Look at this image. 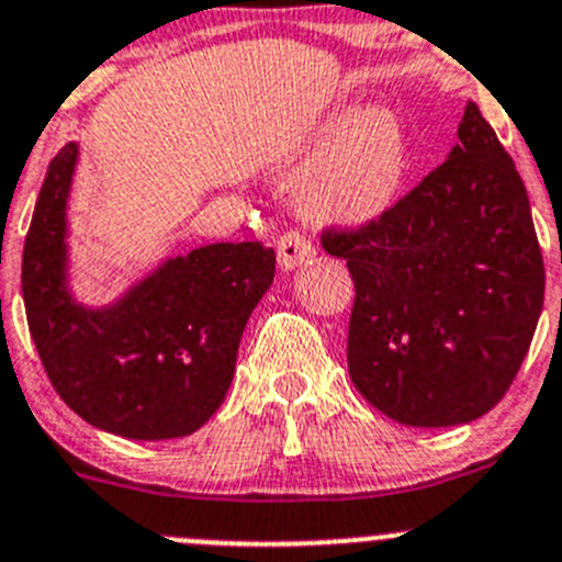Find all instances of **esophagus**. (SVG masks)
<instances>
[{"label":"esophagus","instance_id":"esophagus-1","mask_svg":"<svg viewBox=\"0 0 562 562\" xmlns=\"http://www.w3.org/2000/svg\"><path fill=\"white\" fill-rule=\"evenodd\" d=\"M313 257H316V249H313V244L305 238V235L285 233L280 235V240H277V260H280V266L285 271L311 263Z\"/></svg>","mask_w":562,"mask_h":562}]
</instances>
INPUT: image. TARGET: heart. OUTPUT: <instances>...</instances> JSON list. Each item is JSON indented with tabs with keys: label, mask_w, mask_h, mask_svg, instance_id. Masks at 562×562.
<instances>
[{
	"label": "heart",
	"mask_w": 562,
	"mask_h": 562,
	"mask_svg": "<svg viewBox=\"0 0 562 562\" xmlns=\"http://www.w3.org/2000/svg\"><path fill=\"white\" fill-rule=\"evenodd\" d=\"M302 180L296 207L316 227L358 229L400 202L411 175V138L391 104H366L333 115L280 169Z\"/></svg>",
	"instance_id": "obj_1"
}]
</instances>
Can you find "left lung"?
Returning <instances> with one entry per match:
<instances>
[{"instance_id": "1", "label": "left lung", "mask_w": 562, "mask_h": 562, "mask_svg": "<svg viewBox=\"0 0 562 562\" xmlns=\"http://www.w3.org/2000/svg\"><path fill=\"white\" fill-rule=\"evenodd\" d=\"M355 280L349 376L407 427H454L505 396L543 307L527 188L476 102L458 144L385 216L322 235Z\"/></svg>"}]
</instances>
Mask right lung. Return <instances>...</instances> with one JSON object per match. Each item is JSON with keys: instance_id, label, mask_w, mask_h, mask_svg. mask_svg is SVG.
I'll list each match as a JSON object with an SVG mask.
<instances>
[{"instance_id": "right-lung-1", "label": "right lung", "mask_w": 562, "mask_h": 562, "mask_svg": "<svg viewBox=\"0 0 562 562\" xmlns=\"http://www.w3.org/2000/svg\"><path fill=\"white\" fill-rule=\"evenodd\" d=\"M80 146L49 162L21 257L30 335L49 382L71 411L135 440L191 435L229 391L238 344L274 282V249L207 244L166 257L110 305L71 291L68 196Z\"/></svg>"}]
</instances>
